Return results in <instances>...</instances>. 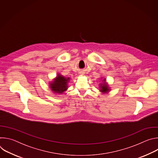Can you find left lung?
Returning a JSON list of instances; mask_svg holds the SVG:
<instances>
[{
  "label": "left lung",
  "instance_id": "obj_1",
  "mask_svg": "<svg viewBox=\"0 0 158 158\" xmlns=\"http://www.w3.org/2000/svg\"><path fill=\"white\" fill-rule=\"evenodd\" d=\"M99 91L101 92L102 94L105 93H108L110 91V87L109 86L108 84L106 82V79L104 78L103 80H102V82L99 84Z\"/></svg>",
  "mask_w": 158,
  "mask_h": 158
}]
</instances>
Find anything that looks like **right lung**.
<instances>
[{"label": "right lung", "instance_id": "right-lung-1", "mask_svg": "<svg viewBox=\"0 0 158 158\" xmlns=\"http://www.w3.org/2000/svg\"><path fill=\"white\" fill-rule=\"evenodd\" d=\"M70 79V77H65L60 74H58L57 77L50 82L49 87L54 93L62 94L68 89L67 84L69 82Z\"/></svg>", "mask_w": 158, "mask_h": 158}]
</instances>
